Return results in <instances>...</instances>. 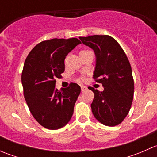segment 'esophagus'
Segmentation results:
<instances>
[{"instance_id":"obj_1","label":"esophagus","mask_w":157,"mask_h":157,"mask_svg":"<svg viewBox=\"0 0 157 157\" xmlns=\"http://www.w3.org/2000/svg\"><path fill=\"white\" fill-rule=\"evenodd\" d=\"M87 90V87H86V86H81V90H82V92L85 91V90Z\"/></svg>"}]
</instances>
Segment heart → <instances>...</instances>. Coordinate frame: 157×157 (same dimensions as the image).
Returning <instances> with one entry per match:
<instances>
[{
	"label": "heart",
	"mask_w": 157,
	"mask_h": 157,
	"mask_svg": "<svg viewBox=\"0 0 157 157\" xmlns=\"http://www.w3.org/2000/svg\"><path fill=\"white\" fill-rule=\"evenodd\" d=\"M90 52V51H86V50H83V51H81V52H80V54H83V53H85V52Z\"/></svg>",
	"instance_id": "obj_1"
}]
</instances>
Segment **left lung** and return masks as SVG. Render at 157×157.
<instances>
[{"mask_svg": "<svg viewBox=\"0 0 157 157\" xmlns=\"http://www.w3.org/2000/svg\"><path fill=\"white\" fill-rule=\"evenodd\" d=\"M80 39L94 51L96 59L93 77L104 87L102 92L88 87L94 93L91 104L93 115L104 125H118L127 116L134 97L129 61L119 44L111 36L95 35Z\"/></svg>", "mask_w": 157, "mask_h": 157, "instance_id": "8db88e82", "label": "left lung"}]
</instances>
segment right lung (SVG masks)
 Here are the masks:
<instances>
[{
	"mask_svg": "<svg viewBox=\"0 0 157 157\" xmlns=\"http://www.w3.org/2000/svg\"><path fill=\"white\" fill-rule=\"evenodd\" d=\"M80 43L76 38L43 41L33 48L25 61L21 76L25 99L35 119L47 129L64 127L74 113L80 86L71 83L58 91L55 79L64 73L67 54Z\"/></svg>",
	"mask_w": 157,
	"mask_h": 157,
	"instance_id": "right-lung-1",
	"label": "right lung"
}]
</instances>
